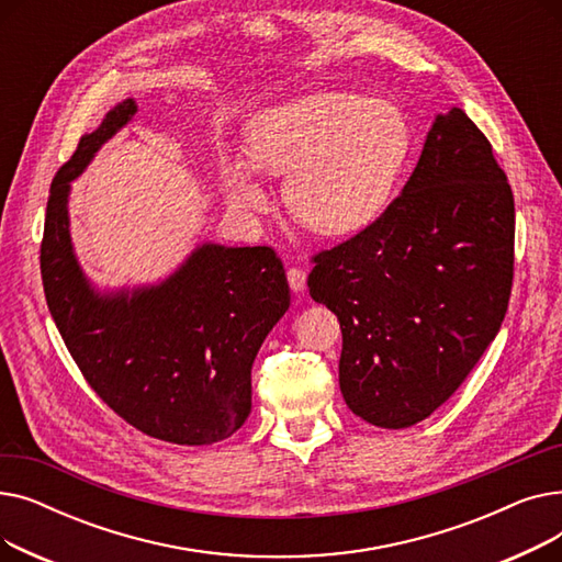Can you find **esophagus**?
Listing matches in <instances>:
<instances>
[{"instance_id":"esophagus-1","label":"esophagus","mask_w":562,"mask_h":562,"mask_svg":"<svg viewBox=\"0 0 562 562\" xmlns=\"http://www.w3.org/2000/svg\"><path fill=\"white\" fill-rule=\"evenodd\" d=\"M286 280L293 291H303L307 284V271L303 269V266H291V269L286 271Z\"/></svg>"}]
</instances>
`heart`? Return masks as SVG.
<instances>
[{
    "instance_id": "obj_1",
    "label": "heart",
    "mask_w": 562,
    "mask_h": 562,
    "mask_svg": "<svg viewBox=\"0 0 562 562\" xmlns=\"http://www.w3.org/2000/svg\"><path fill=\"white\" fill-rule=\"evenodd\" d=\"M412 153L407 115L387 100L321 91L263 111L248 134L255 168L289 175L291 216L321 236H348L375 223L394 200ZM234 202L259 210L266 195L252 170L232 161Z\"/></svg>"
}]
</instances>
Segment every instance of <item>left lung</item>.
Listing matches in <instances>:
<instances>
[{"label":"left lung","mask_w":562,"mask_h":562,"mask_svg":"<svg viewBox=\"0 0 562 562\" xmlns=\"http://www.w3.org/2000/svg\"><path fill=\"white\" fill-rule=\"evenodd\" d=\"M310 296L341 328L339 387L380 428L424 422L476 367L508 312L515 198L485 134L451 106L375 223L312 257Z\"/></svg>","instance_id":"8db88e82"}]
</instances>
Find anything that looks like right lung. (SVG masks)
<instances>
[{"label":"right lung","instance_id":"add662e5","mask_svg":"<svg viewBox=\"0 0 562 562\" xmlns=\"http://www.w3.org/2000/svg\"><path fill=\"white\" fill-rule=\"evenodd\" d=\"M134 113V100L109 111L54 175L41 244L45 299L81 375L117 417L170 445H214L250 415L257 350L289 310L284 266L269 246L204 244L159 286L132 296L88 286L68 232L70 180Z\"/></svg>","mask_w":562,"mask_h":562}]
</instances>
